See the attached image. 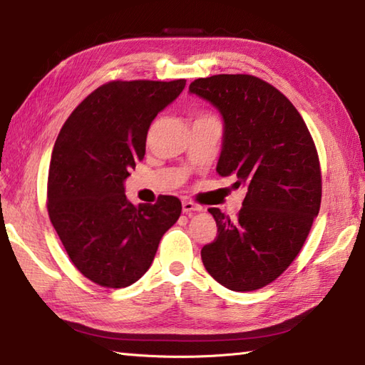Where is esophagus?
<instances>
[{"instance_id": "34e87169", "label": "esophagus", "mask_w": 365, "mask_h": 365, "mask_svg": "<svg viewBox=\"0 0 365 365\" xmlns=\"http://www.w3.org/2000/svg\"><path fill=\"white\" fill-rule=\"evenodd\" d=\"M182 211H183L185 214L191 215V214H195V212L202 211V207L195 205V202H191V201H183V202H182Z\"/></svg>"}]
</instances>
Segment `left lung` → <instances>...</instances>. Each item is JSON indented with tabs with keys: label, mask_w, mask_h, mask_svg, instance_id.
I'll list each match as a JSON object with an SVG mask.
<instances>
[{
	"label": "left lung",
	"mask_w": 365,
	"mask_h": 365,
	"mask_svg": "<svg viewBox=\"0 0 365 365\" xmlns=\"http://www.w3.org/2000/svg\"><path fill=\"white\" fill-rule=\"evenodd\" d=\"M190 93L211 103L224 120L215 170L246 188L235 220L209 209L217 238L201 250L202 264L232 292L259 289L294 261L319 214L316 145L288 98L261 78L220 73L195 80Z\"/></svg>",
	"instance_id": "obj_1"
}]
</instances>
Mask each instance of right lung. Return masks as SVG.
<instances>
[{
    "instance_id": "right-lung-1",
    "label": "right lung",
    "mask_w": 365,
    "mask_h": 365,
    "mask_svg": "<svg viewBox=\"0 0 365 365\" xmlns=\"http://www.w3.org/2000/svg\"><path fill=\"white\" fill-rule=\"evenodd\" d=\"M187 80L109 82L73 109L53 148L48 214L73 265L91 282L123 288L151 267L163 235L180 217L175 196L135 206L128 172L145 158L146 135Z\"/></svg>"
}]
</instances>
